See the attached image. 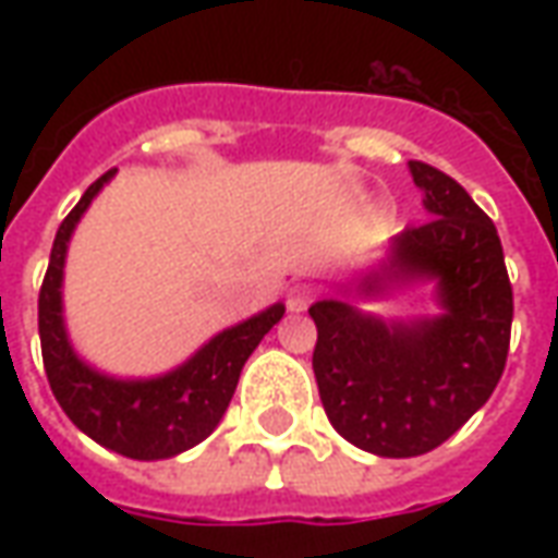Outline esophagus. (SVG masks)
<instances>
[{
	"label": "esophagus",
	"instance_id": "obj_1",
	"mask_svg": "<svg viewBox=\"0 0 558 558\" xmlns=\"http://www.w3.org/2000/svg\"><path fill=\"white\" fill-rule=\"evenodd\" d=\"M311 302H314V287H307V283H295L287 292V307H290L292 314H302Z\"/></svg>",
	"mask_w": 558,
	"mask_h": 558
}]
</instances>
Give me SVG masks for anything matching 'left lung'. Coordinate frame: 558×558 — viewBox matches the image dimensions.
Instances as JSON below:
<instances>
[{"instance_id": "left-lung-1", "label": "left lung", "mask_w": 558, "mask_h": 558, "mask_svg": "<svg viewBox=\"0 0 558 558\" xmlns=\"http://www.w3.org/2000/svg\"><path fill=\"white\" fill-rule=\"evenodd\" d=\"M430 220L391 239L355 292L433 283L442 314L383 319L347 299L311 304L314 374L335 430L376 457H418L487 403L508 359L514 295L493 220L460 184L410 160Z\"/></svg>"}]
</instances>
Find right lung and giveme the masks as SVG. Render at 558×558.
<instances>
[{
  "label": "right lung",
  "mask_w": 558,
  "mask_h": 558,
  "mask_svg": "<svg viewBox=\"0 0 558 558\" xmlns=\"http://www.w3.org/2000/svg\"><path fill=\"white\" fill-rule=\"evenodd\" d=\"M113 175L116 170L104 172L98 182L89 184L56 232L38 295L44 371L59 407L89 439L131 460H167L203 442L218 427L235 395L244 362L278 326L287 307L278 302L239 326L223 328L187 362L160 376L122 379L83 362L71 347L62 314L65 256L80 218Z\"/></svg>",
  "instance_id": "obj_1"
}]
</instances>
